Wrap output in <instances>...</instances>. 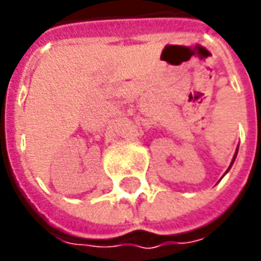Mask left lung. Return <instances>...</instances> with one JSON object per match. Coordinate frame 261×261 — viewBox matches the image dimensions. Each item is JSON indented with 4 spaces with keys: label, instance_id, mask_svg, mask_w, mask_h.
<instances>
[{
    "label": "left lung",
    "instance_id": "1",
    "mask_svg": "<svg viewBox=\"0 0 261 261\" xmlns=\"http://www.w3.org/2000/svg\"><path fill=\"white\" fill-rule=\"evenodd\" d=\"M237 151H238V149H237ZM236 156H237V152H236V155H234V158H232V163L236 161ZM232 163H231V166H232ZM231 166H229V167H231Z\"/></svg>",
    "mask_w": 261,
    "mask_h": 261
}]
</instances>
